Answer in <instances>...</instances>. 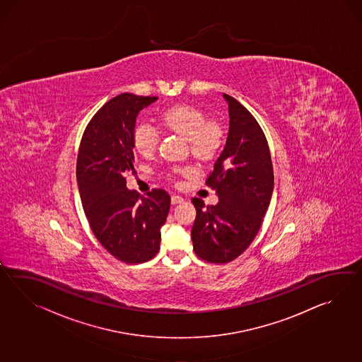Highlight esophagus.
Wrapping results in <instances>:
<instances>
[{"label": "esophagus", "mask_w": 362, "mask_h": 362, "mask_svg": "<svg viewBox=\"0 0 362 362\" xmlns=\"http://www.w3.org/2000/svg\"><path fill=\"white\" fill-rule=\"evenodd\" d=\"M185 201V199L182 197V196H179V194H173L171 196V204L173 205H177V204H180V202H183Z\"/></svg>", "instance_id": "1"}]
</instances>
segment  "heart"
Returning <instances> with one entry per match:
<instances>
[{
	"label": "heart",
	"mask_w": 362,
	"mask_h": 362,
	"mask_svg": "<svg viewBox=\"0 0 362 362\" xmlns=\"http://www.w3.org/2000/svg\"><path fill=\"white\" fill-rule=\"evenodd\" d=\"M161 122L166 129L187 139L189 151L199 160L213 158L225 141L223 127L217 121L208 119L205 112L191 105H175L163 110ZM132 140L137 152L149 156L157 149L160 131L152 122H139Z\"/></svg>",
	"instance_id": "obj_1"
}]
</instances>
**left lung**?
Wrapping results in <instances>:
<instances>
[{
  "instance_id": "1",
  "label": "left lung",
  "mask_w": 362,
  "mask_h": 362,
  "mask_svg": "<svg viewBox=\"0 0 362 362\" xmlns=\"http://www.w3.org/2000/svg\"><path fill=\"white\" fill-rule=\"evenodd\" d=\"M228 104L230 129L225 149L206 185L217 193V205L194 197V253L208 262L226 264L239 257L256 238L272 200L274 171L265 135L255 117L233 97Z\"/></svg>"
}]
</instances>
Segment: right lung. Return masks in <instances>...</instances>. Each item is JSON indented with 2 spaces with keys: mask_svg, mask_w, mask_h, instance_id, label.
Returning a JSON list of instances; mask_svg holds the SVG:
<instances>
[{
  "mask_svg": "<svg viewBox=\"0 0 362 362\" xmlns=\"http://www.w3.org/2000/svg\"><path fill=\"white\" fill-rule=\"evenodd\" d=\"M157 100L122 93L107 101L89 122L78 153L76 180L89 226L105 250L126 264L158 253L169 214L166 191L153 189L144 197L126 187L135 162L137 115Z\"/></svg>",
  "mask_w": 362,
  "mask_h": 362,
  "instance_id": "1",
  "label": "right lung"
}]
</instances>
